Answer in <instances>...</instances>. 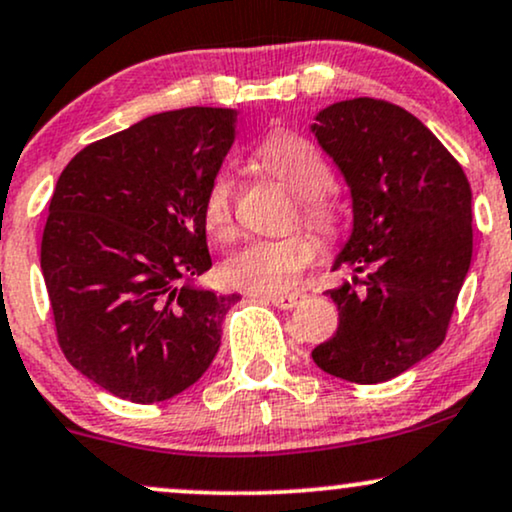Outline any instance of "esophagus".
Wrapping results in <instances>:
<instances>
[{"mask_svg": "<svg viewBox=\"0 0 512 512\" xmlns=\"http://www.w3.org/2000/svg\"><path fill=\"white\" fill-rule=\"evenodd\" d=\"M260 298L267 300V303L276 305V307H281V310H293V307L300 303V298H303V295L288 293V295H260Z\"/></svg>", "mask_w": 512, "mask_h": 512, "instance_id": "esophagus-1", "label": "esophagus"}]
</instances>
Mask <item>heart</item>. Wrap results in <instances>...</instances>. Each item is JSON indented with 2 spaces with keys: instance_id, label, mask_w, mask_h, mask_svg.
<instances>
[{
  "instance_id": "heart-1",
  "label": "heart",
  "mask_w": 512,
  "mask_h": 512,
  "mask_svg": "<svg viewBox=\"0 0 512 512\" xmlns=\"http://www.w3.org/2000/svg\"><path fill=\"white\" fill-rule=\"evenodd\" d=\"M257 159L269 174L279 178L298 197L300 214L312 229L334 233L338 212L324 193L334 183L331 166L310 140L291 133H274L257 147ZM233 181L229 174H217L205 195V221L217 236L231 231ZM315 260V243L307 236L276 240H250L231 252L221 264V276L233 288L248 293H283L298 281L303 269Z\"/></svg>"
}]
</instances>
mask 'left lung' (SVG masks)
<instances>
[{"instance_id": "left-lung-1", "label": "left lung", "mask_w": 512, "mask_h": 512, "mask_svg": "<svg viewBox=\"0 0 512 512\" xmlns=\"http://www.w3.org/2000/svg\"><path fill=\"white\" fill-rule=\"evenodd\" d=\"M310 131L353 209L334 260L353 276L326 291L338 329L312 360L331 377L381 384L443 343L472 260V190L439 138L391 102H334Z\"/></svg>"}]
</instances>
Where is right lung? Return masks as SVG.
Masks as SVG:
<instances>
[{
  "instance_id": "obj_1",
  "label": "right lung",
  "mask_w": 512,
  "mask_h": 512,
  "mask_svg": "<svg viewBox=\"0 0 512 512\" xmlns=\"http://www.w3.org/2000/svg\"><path fill=\"white\" fill-rule=\"evenodd\" d=\"M236 128L238 109L152 114L83 147L61 171L40 250L59 346L123 400L174 398L221 346L240 295L197 279L212 267L205 195Z\"/></svg>"
}]
</instances>
